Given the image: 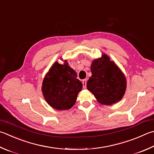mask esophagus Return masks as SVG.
Masks as SVG:
<instances>
[{
    "instance_id": "1",
    "label": "esophagus",
    "mask_w": 154,
    "mask_h": 154,
    "mask_svg": "<svg viewBox=\"0 0 154 154\" xmlns=\"http://www.w3.org/2000/svg\"><path fill=\"white\" fill-rule=\"evenodd\" d=\"M82 83H83V88L85 89L86 88V85H87V80L86 79H83L82 81Z\"/></svg>"
}]
</instances>
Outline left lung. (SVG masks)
<instances>
[{"label":"left lung","mask_w":154,"mask_h":154,"mask_svg":"<svg viewBox=\"0 0 154 154\" xmlns=\"http://www.w3.org/2000/svg\"><path fill=\"white\" fill-rule=\"evenodd\" d=\"M90 68L91 76L87 88L97 101L104 105L119 102L127 89V79L121 69L106 54L92 61Z\"/></svg>","instance_id":"1"}]
</instances>
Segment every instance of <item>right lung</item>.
I'll return each mask as SVG.
<instances>
[{"mask_svg": "<svg viewBox=\"0 0 154 154\" xmlns=\"http://www.w3.org/2000/svg\"><path fill=\"white\" fill-rule=\"evenodd\" d=\"M62 59V58H61ZM55 62L44 78L42 91L48 105L58 110H69L75 104L83 84L77 73L69 65Z\"/></svg>", "mask_w": 154, "mask_h": 154, "instance_id": "obj_1", "label": "right lung"}]
</instances>
